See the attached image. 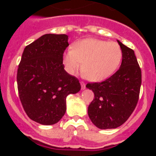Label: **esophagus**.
I'll list each match as a JSON object with an SVG mask.
<instances>
[{"mask_svg":"<svg viewBox=\"0 0 156 156\" xmlns=\"http://www.w3.org/2000/svg\"><path fill=\"white\" fill-rule=\"evenodd\" d=\"M80 85H81V88H82V90H84L85 87H85L84 82H83V81H81V82H80Z\"/></svg>","mask_w":156,"mask_h":156,"instance_id":"34e87169","label":"esophagus"}]
</instances>
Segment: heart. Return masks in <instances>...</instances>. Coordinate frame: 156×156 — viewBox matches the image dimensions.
Returning a JSON list of instances; mask_svg holds the SVG:
<instances>
[{
	"label": "heart",
	"mask_w": 156,
	"mask_h": 156,
	"mask_svg": "<svg viewBox=\"0 0 156 156\" xmlns=\"http://www.w3.org/2000/svg\"><path fill=\"white\" fill-rule=\"evenodd\" d=\"M122 58V49L116 42L87 38L77 41L73 49L69 48L63 55L62 63L70 75L76 74L82 67L87 79L98 82L115 73Z\"/></svg>",
	"instance_id": "obj_1"
}]
</instances>
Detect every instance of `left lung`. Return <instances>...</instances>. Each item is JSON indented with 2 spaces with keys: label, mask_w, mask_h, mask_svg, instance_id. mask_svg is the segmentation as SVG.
Returning a JSON list of instances; mask_svg holds the SVG:
<instances>
[{
  "label": "left lung",
  "mask_w": 156,
  "mask_h": 156,
  "mask_svg": "<svg viewBox=\"0 0 156 156\" xmlns=\"http://www.w3.org/2000/svg\"><path fill=\"white\" fill-rule=\"evenodd\" d=\"M122 51L120 68L101 83H87L94 98L88 115L99 129H114L128 119L137 105L141 85V70L134 51L117 41Z\"/></svg>",
  "instance_id": "8db88e82"
}]
</instances>
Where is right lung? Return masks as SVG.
<instances>
[{"label":"right lung","instance_id":"1","mask_svg":"<svg viewBox=\"0 0 156 156\" xmlns=\"http://www.w3.org/2000/svg\"><path fill=\"white\" fill-rule=\"evenodd\" d=\"M66 34H44L23 51L17 73L19 98L26 113L42 125L57 123L66 111V97L80 90L77 78L64 69Z\"/></svg>","mask_w":156,"mask_h":156}]
</instances>
